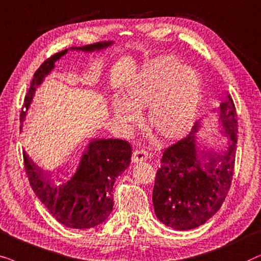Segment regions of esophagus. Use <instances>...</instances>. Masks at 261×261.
Wrapping results in <instances>:
<instances>
[{
  "mask_svg": "<svg viewBox=\"0 0 261 261\" xmlns=\"http://www.w3.org/2000/svg\"><path fill=\"white\" fill-rule=\"evenodd\" d=\"M133 162L134 163H138L141 161H145L148 159V152L144 150H135L133 154Z\"/></svg>",
  "mask_w": 261,
  "mask_h": 261,
  "instance_id": "1",
  "label": "esophagus"
}]
</instances>
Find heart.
Segmentation results:
<instances>
[{
  "instance_id": "1",
  "label": "heart",
  "mask_w": 261,
  "mask_h": 261,
  "mask_svg": "<svg viewBox=\"0 0 261 261\" xmlns=\"http://www.w3.org/2000/svg\"><path fill=\"white\" fill-rule=\"evenodd\" d=\"M200 98V80L192 69L173 56H162L145 65L128 87L125 98L112 102L113 116L121 128L138 119L136 109L149 106L148 119L162 136L175 137L192 121Z\"/></svg>"
}]
</instances>
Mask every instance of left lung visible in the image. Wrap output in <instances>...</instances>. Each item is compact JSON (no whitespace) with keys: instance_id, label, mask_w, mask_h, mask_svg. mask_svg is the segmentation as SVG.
Listing matches in <instances>:
<instances>
[{"instance_id":"1","label":"left lung","mask_w":261,"mask_h":261,"mask_svg":"<svg viewBox=\"0 0 261 261\" xmlns=\"http://www.w3.org/2000/svg\"><path fill=\"white\" fill-rule=\"evenodd\" d=\"M216 111V110H214ZM218 130L227 147L210 149L198 143L197 121L185 138L163 151L152 191L156 217L167 227L190 230L220 210L227 197L234 173L238 119L230 95L217 110Z\"/></svg>"}]
</instances>
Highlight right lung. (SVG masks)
Here are the masks:
<instances>
[{
    "label": "right lung",
    "instance_id": "add662e5",
    "mask_svg": "<svg viewBox=\"0 0 261 261\" xmlns=\"http://www.w3.org/2000/svg\"><path fill=\"white\" fill-rule=\"evenodd\" d=\"M114 41H99L81 47H70L55 54L34 72L21 111V127L33 101L36 90L69 51L99 52L112 46ZM131 145L124 140L92 138L86 144L76 163L68 171L47 174L23 151L30 185L61 224L72 229H89L101 224L113 209V185L116 178L131 161Z\"/></svg>",
    "mask_w": 261,
    "mask_h": 261
}]
</instances>
